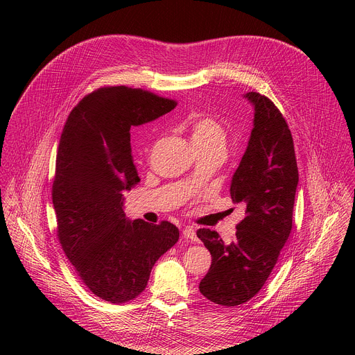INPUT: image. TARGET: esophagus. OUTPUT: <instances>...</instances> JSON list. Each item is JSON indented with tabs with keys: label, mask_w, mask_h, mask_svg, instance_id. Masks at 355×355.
<instances>
[{
	"label": "esophagus",
	"mask_w": 355,
	"mask_h": 355,
	"mask_svg": "<svg viewBox=\"0 0 355 355\" xmlns=\"http://www.w3.org/2000/svg\"><path fill=\"white\" fill-rule=\"evenodd\" d=\"M182 236H184L187 240H189V241H195V240H196V233H195V230H193L192 227H189V226H187V227L182 230Z\"/></svg>",
	"instance_id": "34e87169"
}]
</instances>
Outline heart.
<instances>
[{"instance_id": "1", "label": "heart", "mask_w": 355, "mask_h": 355, "mask_svg": "<svg viewBox=\"0 0 355 355\" xmlns=\"http://www.w3.org/2000/svg\"><path fill=\"white\" fill-rule=\"evenodd\" d=\"M191 139L195 147H225L226 146V130L218 119L209 115L195 116L191 123Z\"/></svg>"}]
</instances>
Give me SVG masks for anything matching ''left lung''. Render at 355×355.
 I'll return each instance as SVG.
<instances>
[{"instance_id": "1", "label": "left lung", "mask_w": 355, "mask_h": 355, "mask_svg": "<svg viewBox=\"0 0 355 355\" xmlns=\"http://www.w3.org/2000/svg\"><path fill=\"white\" fill-rule=\"evenodd\" d=\"M245 98L254 107V128L230 184V196L245 205V216L230 243L211 229L196 232L212 254L199 291L227 308L248 302L268 279L292 230L299 181L285 118L266 95L251 91Z\"/></svg>"}]
</instances>
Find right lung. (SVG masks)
Instances as JSON below:
<instances>
[{"mask_svg": "<svg viewBox=\"0 0 355 355\" xmlns=\"http://www.w3.org/2000/svg\"><path fill=\"white\" fill-rule=\"evenodd\" d=\"M175 105L141 88L101 87L80 101L64 123L52 187L58 237L84 285L107 302L139 296L155 263L178 241L173 223L132 222L123 212V191L140 181L130 126L155 121Z\"/></svg>", "mask_w": 355, "mask_h": 355, "instance_id": "right-lung-1", "label": "right lung"}]
</instances>
